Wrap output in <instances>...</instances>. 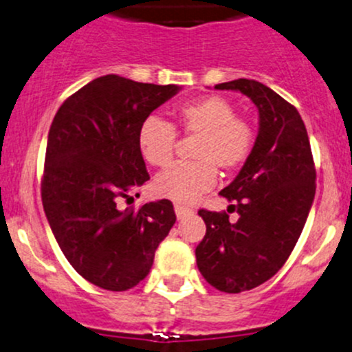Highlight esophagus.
<instances>
[{"label": "esophagus", "mask_w": 352, "mask_h": 352, "mask_svg": "<svg viewBox=\"0 0 352 352\" xmlns=\"http://www.w3.org/2000/svg\"><path fill=\"white\" fill-rule=\"evenodd\" d=\"M175 214L179 219H184V218H187V216L194 214V211L190 208H186V206L175 204Z\"/></svg>", "instance_id": "obj_1"}]
</instances>
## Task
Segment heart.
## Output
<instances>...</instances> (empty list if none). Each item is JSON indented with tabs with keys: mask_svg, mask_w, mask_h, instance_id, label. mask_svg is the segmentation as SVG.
I'll return each mask as SVG.
<instances>
[{
	"mask_svg": "<svg viewBox=\"0 0 352 352\" xmlns=\"http://www.w3.org/2000/svg\"><path fill=\"white\" fill-rule=\"evenodd\" d=\"M226 98L202 97L182 104L175 110L177 126L186 134L197 136L192 148L196 162L173 163L153 180L156 196L180 204H190L216 184V166L233 172L247 160L254 143L252 126L235 116ZM175 127L151 116L141 122L138 146L150 165L165 166L175 150Z\"/></svg>",
	"mask_w": 352,
	"mask_h": 352,
	"instance_id": "b5f03b06",
	"label": "heart"
}]
</instances>
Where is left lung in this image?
Masks as SVG:
<instances>
[{"instance_id": "left-lung-1", "label": "left lung", "mask_w": 352, "mask_h": 352, "mask_svg": "<svg viewBox=\"0 0 352 352\" xmlns=\"http://www.w3.org/2000/svg\"><path fill=\"white\" fill-rule=\"evenodd\" d=\"M216 90L247 95L258 110V133L242 170L221 196L239 219L201 209L206 235L196 248L201 274L216 289L242 293L271 279L293 252L315 197V165L298 110L255 80Z\"/></svg>"}]
</instances>
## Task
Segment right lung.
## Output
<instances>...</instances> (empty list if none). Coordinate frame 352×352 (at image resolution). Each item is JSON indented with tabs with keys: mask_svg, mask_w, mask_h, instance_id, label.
Returning <instances> with one entry per match:
<instances>
[{
	"mask_svg": "<svg viewBox=\"0 0 352 352\" xmlns=\"http://www.w3.org/2000/svg\"><path fill=\"white\" fill-rule=\"evenodd\" d=\"M177 85L107 74L66 98L47 136L42 204L58 245L91 285L126 291L143 281L175 223L168 199L120 208L150 175L138 146L141 122L179 94Z\"/></svg>",
	"mask_w": 352,
	"mask_h": 352,
	"instance_id": "1",
	"label": "right lung"
}]
</instances>
